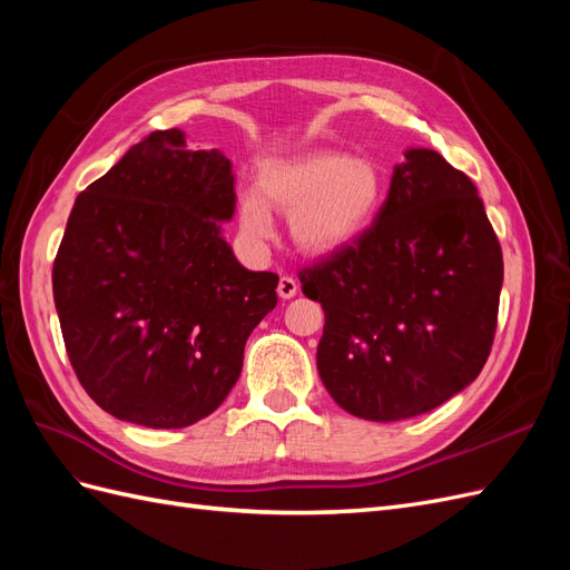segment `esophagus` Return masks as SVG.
Returning a JSON list of instances; mask_svg holds the SVG:
<instances>
[{"label": "esophagus", "mask_w": 570, "mask_h": 570, "mask_svg": "<svg viewBox=\"0 0 570 570\" xmlns=\"http://www.w3.org/2000/svg\"><path fill=\"white\" fill-rule=\"evenodd\" d=\"M297 289H299V283L292 278V275H283L281 283H278V295L283 299H292V297L297 295Z\"/></svg>", "instance_id": "esophagus-1"}]
</instances>
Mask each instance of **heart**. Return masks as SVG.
I'll list each match as a JSON object with an SVG mask.
<instances>
[{
	"mask_svg": "<svg viewBox=\"0 0 570 570\" xmlns=\"http://www.w3.org/2000/svg\"><path fill=\"white\" fill-rule=\"evenodd\" d=\"M385 197V174L368 157L312 149L271 159L256 176V193L239 197V228L249 243L273 235L271 209L289 214V235L304 254H335L366 233Z\"/></svg>",
	"mask_w": 570,
	"mask_h": 570,
	"instance_id": "heart-1",
	"label": "heart"
}]
</instances>
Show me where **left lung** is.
Here are the masks:
<instances>
[{"label": "left lung", "mask_w": 570, "mask_h": 570, "mask_svg": "<svg viewBox=\"0 0 570 570\" xmlns=\"http://www.w3.org/2000/svg\"><path fill=\"white\" fill-rule=\"evenodd\" d=\"M350 247L299 273L325 312L316 364L352 416L390 423L444 404L490 356L504 258L478 189L433 149H409Z\"/></svg>", "instance_id": "left-lung-1"}]
</instances>
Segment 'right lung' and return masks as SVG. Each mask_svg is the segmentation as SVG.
Returning a JSON list of instances; mask_svg holds the SVG:
<instances>
[{
    "mask_svg": "<svg viewBox=\"0 0 570 570\" xmlns=\"http://www.w3.org/2000/svg\"><path fill=\"white\" fill-rule=\"evenodd\" d=\"M233 164L154 130L78 195L51 287L66 354L118 421L185 428L214 413L245 342L278 304V275L237 262Z\"/></svg>",
    "mask_w": 570,
    "mask_h": 570,
    "instance_id": "add662e5",
    "label": "right lung"
}]
</instances>
